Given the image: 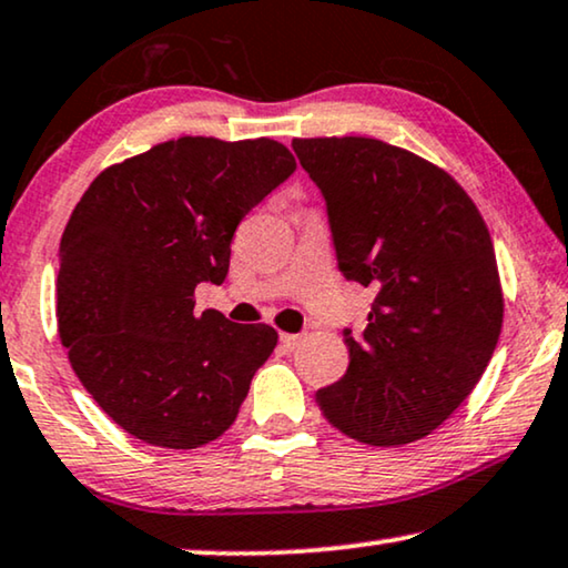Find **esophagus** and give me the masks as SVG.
Listing matches in <instances>:
<instances>
[{"mask_svg":"<svg viewBox=\"0 0 568 568\" xmlns=\"http://www.w3.org/2000/svg\"><path fill=\"white\" fill-rule=\"evenodd\" d=\"M304 339H306L304 335H288V332H285V335H280V343H283V347H288V351H296Z\"/></svg>","mask_w":568,"mask_h":568,"instance_id":"1","label":"esophagus"}]
</instances>
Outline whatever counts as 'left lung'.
Wrapping results in <instances>:
<instances>
[{
  "label": "left lung",
  "mask_w": 568,
  "mask_h": 568,
  "mask_svg": "<svg viewBox=\"0 0 568 568\" xmlns=\"http://www.w3.org/2000/svg\"><path fill=\"white\" fill-rule=\"evenodd\" d=\"M320 186L347 280L374 288L351 363L316 392L324 418L372 447L442 426L480 382L504 322L494 241L438 165L372 138L293 140Z\"/></svg>",
  "instance_id": "obj_1"
}]
</instances>
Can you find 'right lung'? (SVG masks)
Returning <instances> with one entry per match:
<instances>
[{
	"label": "right lung",
	"mask_w": 568,
	"mask_h": 568,
	"mask_svg": "<svg viewBox=\"0 0 568 568\" xmlns=\"http://www.w3.org/2000/svg\"><path fill=\"white\" fill-rule=\"evenodd\" d=\"M293 171L275 140L179 138L98 173L72 210L59 337L82 387L126 434L196 449L236 420L277 332L196 314L194 288L223 283L239 223Z\"/></svg>",
	"instance_id": "obj_1"
}]
</instances>
